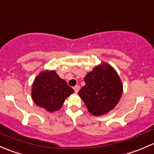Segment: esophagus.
<instances>
[{"label":"esophagus","instance_id":"34e87169","mask_svg":"<svg viewBox=\"0 0 154 154\" xmlns=\"http://www.w3.org/2000/svg\"><path fill=\"white\" fill-rule=\"evenodd\" d=\"M73 89L74 90H75V93H77L78 92H79V89H80V87H79V85H75V86L73 88Z\"/></svg>","mask_w":154,"mask_h":154}]
</instances>
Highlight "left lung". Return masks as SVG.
Instances as JSON below:
<instances>
[{"instance_id":"1","label":"left lung","mask_w":154,"mask_h":154,"mask_svg":"<svg viewBox=\"0 0 154 154\" xmlns=\"http://www.w3.org/2000/svg\"><path fill=\"white\" fill-rule=\"evenodd\" d=\"M85 85L79 95L89 112L95 116L115 107L122 94V84L115 69L107 64L98 66L85 77Z\"/></svg>"}]
</instances>
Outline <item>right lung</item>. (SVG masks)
I'll return each instance as SVG.
<instances>
[{"mask_svg":"<svg viewBox=\"0 0 154 154\" xmlns=\"http://www.w3.org/2000/svg\"><path fill=\"white\" fill-rule=\"evenodd\" d=\"M74 90L54 70L42 72L36 77L32 85V96L38 106L47 111L59 110Z\"/></svg>","mask_w":154,"mask_h":154,"instance_id":"obj_1","label":"right lung"}]
</instances>
